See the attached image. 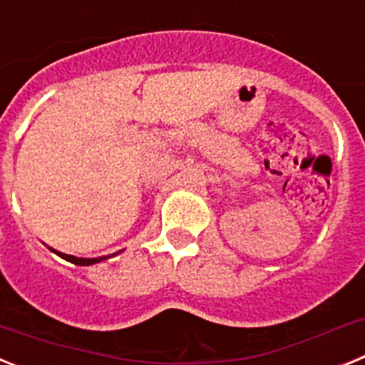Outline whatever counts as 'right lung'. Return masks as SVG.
Here are the masks:
<instances>
[{
  "label": "right lung",
  "mask_w": 365,
  "mask_h": 365,
  "mask_svg": "<svg viewBox=\"0 0 365 365\" xmlns=\"http://www.w3.org/2000/svg\"><path fill=\"white\" fill-rule=\"evenodd\" d=\"M51 248V247H49ZM53 250V248H51ZM53 252H56L58 256L63 257V259L71 261V263H74V265H95V263H98V261H104L106 256L102 257H93V259H83V257H74V256H69V254H62V252H58V250H53ZM109 257V256H108Z\"/></svg>",
  "instance_id": "right-lung-1"
}]
</instances>
